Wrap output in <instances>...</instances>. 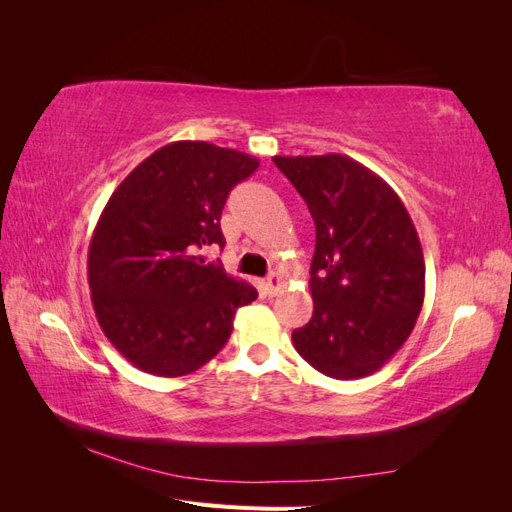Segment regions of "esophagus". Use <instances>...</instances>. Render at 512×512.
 I'll return each instance as SVG.
<instances>
[{
	"label": "esophagus",
	"mask_w": 512,
	"mask_h": 512,
	"mask_svg": "<svg viewBox=\"0 0 512 512\" xmlns=\"http://www.w3.org/2000/svg\"><path fill=\"white\" fill-rule=\"evenodd\" d=\"M280 288H282V277L277 275V273H271L267 280H265V290H267V294L269 297H273V294H277L280 292Z\"/></svg>",
	"instance_id": "1"
}]
</instances>
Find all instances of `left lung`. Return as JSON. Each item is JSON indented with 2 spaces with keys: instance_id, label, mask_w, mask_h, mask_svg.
Wrapping results in <instances>:
<instances>
[{
  "instance_id": "8db88e82",
  "label": "left lung",
  "mask_w": 512,
  "mask_h": 512,
  "mask_svg": "<svg viewBox=\"0 0 512 512\" xmlns=\"http://www.w3.org/2000/svg\"><path fill=\"white\" fill-rule=\"evenodd\" d=\"M316 224L314 314L292 346L320 374L378 371L410 337L425 299V258L397 192L342 153L275 156Z\"/></svg>"
}]
</instances>
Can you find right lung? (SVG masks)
<instances>
[{"mask_svg":"<svg viewBox=\"0 0 512 512\" xmlns=\"http://www.w3.org/2000/svg\"><path fill=\"white\" fill-rule=\"evenodd\" d=\"M260 162L205 141L153 151L123 179L89 243L91 303L104 335L141 371L192 374L218 354L258 292L200 250L224 247L230 190Z\"/></svg>","mask_w":512,"mask_h":512,"instance_id":"add662e5","label":"right lung"}]
</instances>
